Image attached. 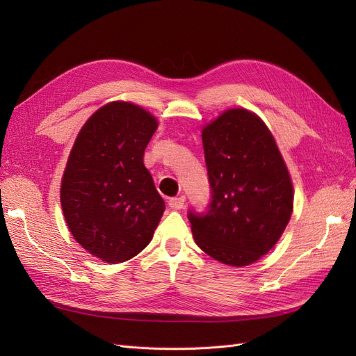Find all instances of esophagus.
I'll list each match as a JSON object with an SVG mask.
<instances>
[{"instance_id": "34e87169", "label": "esophagus", "mask_w": 356, "mask_h": 356, "mask_svg": "<svg viewBox=\"0 0 356 356\" xmlns=\"http://www.w3.org/2000/svg\"><path fill=\"white\" fill-rule=\"evenodd\" d=\"M184 202H186L184 196L172 197V199H169V207L172 209H182V208H184Z\"/></svg>"}]
</instances>
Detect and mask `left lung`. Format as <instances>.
Segmentation results:
<instances>
[{"label": "left lung", "instance_id": "1", "mask_svg": "<svg viewBox=\"0 0 356 356\" xmlns=\"http://www.w3.org/2000/svg\"><path fill=\"white\" fill-rule=\"evenodd\" d=\"M211 202L188 211L202 251L248 266L272 250L293 213V184L272 134L255 114L222 113L202 132Z\"/></svg>", "mask_w": 356, "mask_h": 356}]
</instances>
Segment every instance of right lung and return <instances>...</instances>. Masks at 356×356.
<instances>
[{
	"instance_id": "add662e5",
	"label": "right lung",
	"mask_w": 356,
	"mask_h": 356,
	"mask_svg": "<svg viewBox=\"0 0 356 356\" xmlns=\"http://www.w3.org/2000/svg\"><path fill=\"white\" fill-rule=\"evenodd\" d=\"M156 129L141 106L111 102L86 122L71 149L62 211L74 239L106 263L141 252L163 215L165 202L144 166Z\"/></svg>"
}]
</instances>
